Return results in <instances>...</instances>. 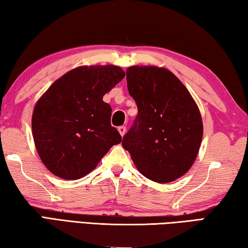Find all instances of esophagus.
Segmentation results:
<instances>
[{"instance_id": "1", "label": "esophagus", "mask_w": 248, "mask_h": 248, "mask_svg": "<svg viewBox=\"0 0 248 248\" xmlns=\"http://www.w3.org/2000/svg\"><path fill=\"white\" fill-rule=\"evenodd\" d=\"M118 131H119V133L121 134V137H124L125 131H127V128H125L124 125H120V127L118 128Z\"/></svg>"}]
</instances>
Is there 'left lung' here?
<instances>
[{"label": "left lung", "mask_w": 248, "mask_h": 248, "mask_svg": "<svg viewBox=\"0 0 248 248\" xmlns=\"http://www.w3.org/2000/svg\"><path fill=\"white\" fill-rule=\"evenodd\" d=\"M138 115L123 146L140 173L166 184L186 174L198 154L202 120L195 100L170 71L131 66L125 71Z\"/></svg>", "instance_id": "8db88e82"}]
</instances>
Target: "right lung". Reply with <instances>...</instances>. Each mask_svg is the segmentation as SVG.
<instances>
[{"mask_svg": "<svg viewBox=\"0 0 248 248\" xmlns=\"http://www.w3.org/2000/svg\"><path fill=\"white\" fill-rule=\"evenodd\" d=\"M124 78L119 66H79L57 79L38 100L31 120L33 141L52 174L81 178L120 143L103 96Z\"/></svg>", "mask_w": 248, "mask_h": 248, "instance_id": "obj_1", "label": "right lung"}]
</instances>
